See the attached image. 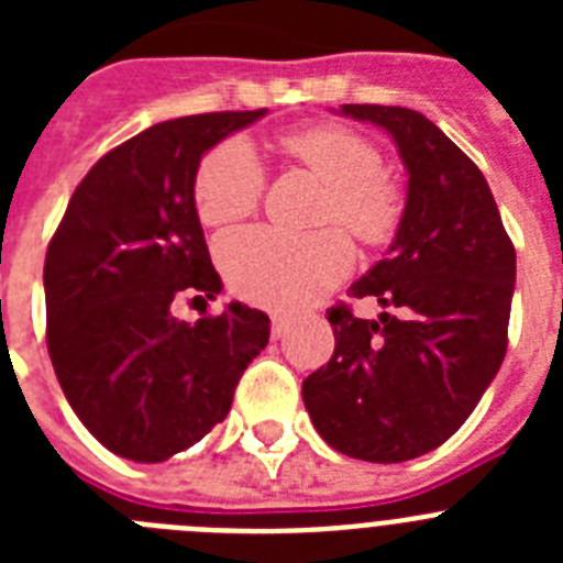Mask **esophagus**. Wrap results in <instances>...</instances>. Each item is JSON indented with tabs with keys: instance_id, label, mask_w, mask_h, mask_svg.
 Instances as JSON below:
<instances>
[{
	"instance_id": "obj_1",
	"label": "esophagus",
	"mask_w": 563,
	"mask_h": 563,
	"mask_svg": "<svg viewBox=\"0 0 563 563\" xmlns=\"http://www.w3.org/2000/svg\"><path fill=\"white\" fill-rule=\"evenodd\" d=\"M287 330H290V318L282 316V312H273V318H271V332H273V338H282Z\"/></svg>"
}]
</instances>
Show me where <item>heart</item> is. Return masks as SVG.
Wrapping results in <instances>:
<instances>
[{
	"instance_id": "obj_1",
	"label": "heart",
	"mask_w": 563,
	"mask_h": 563,
	"mask_svg": "<svg viewBox=\"0 0 563 563\" xmlns=\"http://www.w3.org/2000/svg\"><path fill=\"white\" fill-rule=\"evenodd\" d=\"M285 148L330 188L324 220H338L366 245H380L400 222L402 197L383 174L380 152L363 134L343 126H316L285 137ZM265 191V172L242 137L206 154L194 180V202L206 225H228L256 208ZM220 265L233 292L253 305L301 307L346 276L350 239L338 228L290 233L247 228L220 242Z\"/></svg>"
}]
</instances>
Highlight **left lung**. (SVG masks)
I'll return each mask as SVG.
<instances>
[{
  "label": "left lung",
  "mask_w": 563,
  "mask_h": 563,
  "mask_svg": "<svg viewBox=\"0 0 563 563\" xmlns=\"http://www.w3.org/2000/svg\"><path fill=\"white\" fill-rule=\"evenodd\" d=\"M335 112L389 134L409 177L389 251L350 287L402 316L366 321L332 307L335 352L301 397L335 451L406 462L449 440L499 372L516 251L482 172L426 114L377 103Z\"/></svg>",
  "instance_id": "8db88e82"
}]
</instances>
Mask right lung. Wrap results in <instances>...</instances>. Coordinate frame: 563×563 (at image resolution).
I'll use <instances>...</instances> for the list:
<instances>
[{"instance_id": "obj_1", "label": "right lung", "mask_w": 563, "mask_h": 563, "mask_svg": "<svg viewBox=\"0 0 563 563\" xmlns=\"http://www.w3.org/2000/svg\"><path fill=\"white\" fill-rule=\"evenodd\" d=\"M265 114L143 129L89 168L49 242V361L78 420L123 460L166 462L200 442L267 346L271 318L239 301L194 324L172 312L222 290L194 202L202 154Z\"/></svg>"}]
</instances>
